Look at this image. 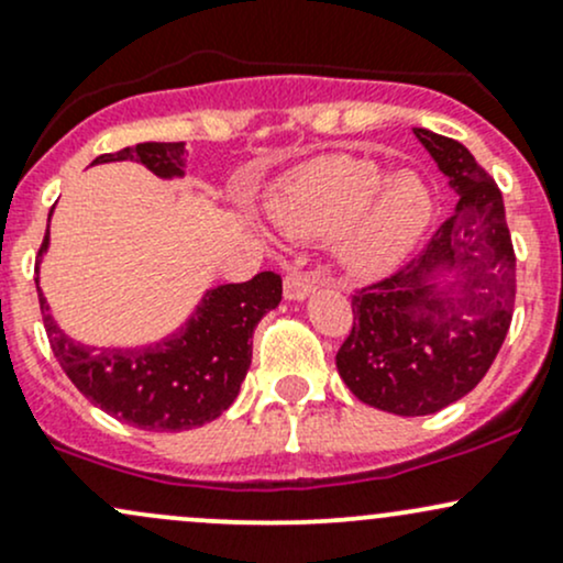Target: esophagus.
I'll list each match as a JSON object with an SVG mask.
<instances>
[{
	"label": "esophagus",
	"mask_w": 563,
	"mask_h": 563,
	"mask_svg": "<svg viewBox=\"0 0 563 563\" xmlns=\"http://www.w3.org/2000/svg\"><path fill=\"white\" fill-rule=\"evenodd\" d=\"M319 287V276L313 271H289L284 276V298L289 300H303Z\"/></svg>",
	"instance_id": "obj_1"
}]
</instances>
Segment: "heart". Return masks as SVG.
<instances>
[{
  "label": "heart",
  "mask_w": 563,
  "mask_h": 563,
  "mask_svg": "<svg viewBox=\"0 0 563 563\" xmlns=\"http://www.w3.org/2000/svg\"><path fill=\"white\" fill-rule=\"evenodd\" d=\"M432 214L416 174L384 172L367 158L328 155L295 172L274 203V217L295 235H332L346 228L341 257L356 274L389 268L413 246Z\"/></svg>",
  "instance_id": "b5f03b06"
}]
</instances>
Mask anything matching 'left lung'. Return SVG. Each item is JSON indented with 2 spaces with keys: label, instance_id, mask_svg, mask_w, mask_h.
<instances>
[{
  "label": "left lung",
  "instance_id": "left-lung-1",
  "mask_svg": "<svg viewBox=\"0 0 563 563\" xmlns=\"http://www.w3.org/2000/svg\"><path fill=\"white\" fill-rule=\"evenodd\" d=\"M459 192L456 209L413 260L352 295L354 322L335 354L356 400L427 416L473 391L497 360L516 306V252L497 183L456 139L416 129ZM449 273L453 299L429 296Z\"/></svg>",
  "mask_w": 563,
  "mask_h": 563
}]
</instances>
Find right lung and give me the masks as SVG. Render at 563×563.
<instances>
[{
	"label": "right lung",
	"mask_w": 563,
	"mask_h": 563,
	"mask_svg": "<svg viewBox=\"0 0 563 563\" xmlns=\"http://www.w3.org/2000/svg\"><path fill=\"white\" fill-rule=\"evenodd\" d=\"M139 161L158 177H179L185 166L183 142H144L93 163ZM47 250V231L40 257ZM40 265V260H37ZM37 282V279H34ZM282 276L274 271L250 282L222 284L198 306L179 335L147 349H90L75 343L53 322L40 292L53 356L71 384L96 408L125 424L150 432L196 429L231 408L252 362V332L279 306Z\"/></svg>",
	"instance_id": "obj_1"
}]
</instances>
